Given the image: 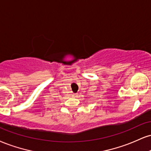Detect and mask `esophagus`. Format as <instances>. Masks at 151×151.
I'll return each mask as SVG.
<instances>
[{
	"instance_id": "obj_1",
	"label": "esophagus",
	"mask_w": 151,
	"mask_h": 151,
	"mask_svg": "<svg viewBox=\"0 0 151 151\" xmlns=\"http://www.w3.org/2000/svg\"><path fill=\"white\" fill-rule=\"evenodd\" d=\"M72 96H73V97H74V98L77 97V93H74Z\"/></svg>"
}]
</instances>
